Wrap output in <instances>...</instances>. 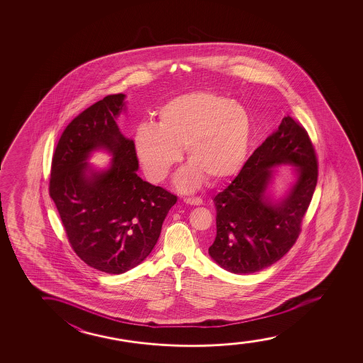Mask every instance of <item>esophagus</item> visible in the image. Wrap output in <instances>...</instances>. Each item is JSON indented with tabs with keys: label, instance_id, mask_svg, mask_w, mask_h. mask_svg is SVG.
Wrapping results in <instances>:
<instances>
[{
	"label": "esophagus",
	"instance_id": "obj_1",
	"mask_svg": "<svg viewBox=\"0 0 363 363\" xmlns=\"http://www.w3.org/2000/svg\"><path fill=\"white\" fill-rule=\"evenodd\" d=\"M184 203L191 204V206H201L203 203L202 199H199V197H189V199H184Z\"/></svg>",
	"mask_w": 363,
	"mask_h": 363
}]
</instances>
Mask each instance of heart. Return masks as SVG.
Instances as JSON below:
<instances>
[{"mask_svg":"<svg viewBox=\"0 0 363 363\" xmlns=\"http://www.w3.org/2000/svg\"><path fill=\"white\" fill-rule=\"evenodd\" d=\"M250 139L252 116L243 104L211 91H194L164 103L157 113V126L140 124L134 151L146 177L160 184L184 149L191 164L179 172L177 184L189 189L203 176L217 182L237 174Z\"/></svg>","mask_w":363,"mask_h":363,"instance_id":"b5f03b06","label":"heart"}]
</instances>
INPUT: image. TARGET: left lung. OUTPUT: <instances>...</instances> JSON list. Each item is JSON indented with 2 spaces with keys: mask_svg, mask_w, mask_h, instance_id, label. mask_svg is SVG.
<instances>
[{
  "mask_svg": "<svg viewBox=\"0 0 363 363\" xmlns=\"http://www.w3.org/2000/svg\"><path fill=\"white\" fill-rule=\"evenodd\" d=\"M281 164L296 181L275 200L268 189ZM318 184V159L306 130L285 116L247 160L238 176L213 199L217 235L208 248L220 268L253 274L277 263L296 242Z\"/></svg>",
  "mask_w": 363,
  "mask_h": 363,
  "instance_id": "1",
  "label": "left lung"
}]
</instances>
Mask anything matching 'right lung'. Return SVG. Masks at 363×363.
Masks as SVG:
<instances>
[{
	"label": "right lung",
	"instance_id": "add662e5",
	"mask_svg": "<svg viewBox=\"0 0 363 363\" xmlns=\"http://www.w3.org/2000/svg\"><path fill=\"white\" fill-rule=\"evenodd\" d=\"M125 94L108 95L72 120L55 147L50 194L72 248L84 263L106 274H123L143 263L157 243L177 197L136 174L134 141L116 119ZM113 156L108 169L88 162L94 150Z\"/></svg>",
	"mask_w": 363,
	"mask_h": 363
}]
</instances>
